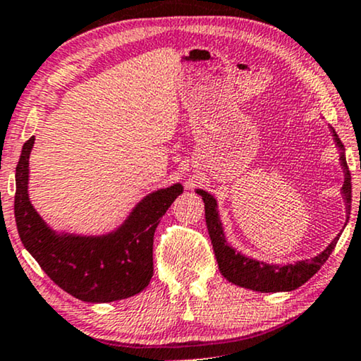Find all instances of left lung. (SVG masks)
<instances>
[{
    "label": "left lung",
    "mask_w": 361,
    "mask_h": 361,
    "mask_svg": "<svg viewBox=\"0 0 361 361\" xmlns=\"http://www.w3.org/2000/svg\"><path fill=\"white\" fill-rule=\"evenodd\" d=\"M334 140L340 150V164L343 166L345 171V181L342 192L347 201V212L350 214V202H352V176H350V170L343 155V144L340 142L338 135L335 134L332 129ZM200 196H202L204 201V211H206V224L207 231H209V237L212 242V248H214V255L219 265V270L222 276L231 283L237 284V286L253 289V291L260 293H280V291H293L299 286H302L309 278H312L316 273L321 270V267L327 262L331 257L332 250L337 245L338 237H335L331 245H329L322 253L317 257L311 258V260H302L291 265H268V263L253 260V258H247L242 253L233 250V248L227 243L224 231H222V224L219 221V214H217V202L209 192L196 190Z\"/></svg>",
    "instance_id": "obj_1"
}]
</instances>
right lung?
I'll return each instance as SVG.
<instances>
[{
	"mask_svg": "<svg viewBox=\"0 0 361 361\" xmlns=\"http://www.w3.org/2000/svg\"><path fill=\"white\" fill-rule=\"evenodd\" d=\"M32 145L30 137L16 166L14 217L24 247L50 280L85 302L119 301L149 286L154 275V233L161 216L183 192L180 183L145 196L124 224L108 235L57 233L29 201Z\"/></svg>",
	"mask_w": 361,
	"mask_h": 361,
	"instance_id": "add662e5",
	"label": "right lung"
}]
</instances>
